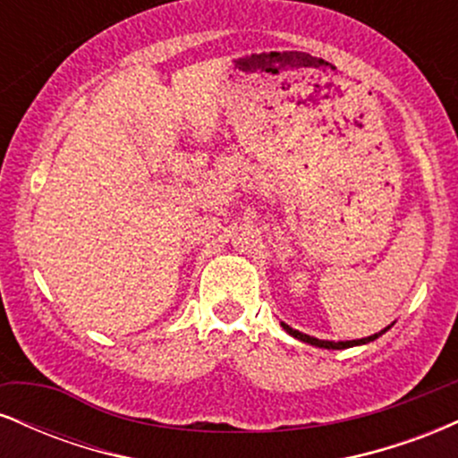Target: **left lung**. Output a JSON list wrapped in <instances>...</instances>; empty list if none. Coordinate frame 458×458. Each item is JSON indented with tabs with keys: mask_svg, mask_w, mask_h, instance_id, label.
Masks as SVG:
<instances>
[{
	"mask_svg": "<svg viewBox=\"0 0 458 458\" xmlns=\"http://www.w3.org/2000/svg\"><path fill=\"white\" fill-rule=\"evenodd\" d=\"M392 325H394V323H392ZM392 325H387V327H386V329H381L379 334L368 335V338H360V340H340V343H334V340H318V338H314V335L303 334V331L293 329L291 325H286V323H282V327H284V331H286V334H291L293 338L301 340V343L312 344V346H318V349H334V351H340V349H351V346H360V344H368V343H372V340H377V338H379V335L386 334V331L390 329Z\"/></svg>",
	"mask_w": 458,
	"mask_h": 458,
	"instance_id": "1",
	"label": "left lung"
}]
</instances>
